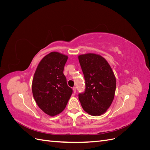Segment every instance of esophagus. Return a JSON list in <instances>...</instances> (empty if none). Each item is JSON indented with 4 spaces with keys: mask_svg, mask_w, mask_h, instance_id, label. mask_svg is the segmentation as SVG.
Returning a JSON list of instances; mask_svg holds the SVG:
<instances>
[{
    "mask_svg": "<svg viewBox=\"0 0 150 150\" xmlns=\"http://www.w3.org/2000/svg\"><path fill=\"white\" fill-rule=\"evenodd\" d=\"M73 91H74V93H76V87H74V88H73Z\"/></svg>",
    "mask_w": 150,
    "mask_h": 150,
    "instance_id": "1",
    "label": "esophagus"
}]
</instances>
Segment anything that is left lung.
I'll use <instances>...</instances> for the list:
<instances>
[{"mask_svg":"<svg viewBox=\"0 0 150 150\" xmlns=\"http://www.w3.org/2000/svg\"><path fill=\"white\" fill-rule=\"evenodd\" d=\"M78 59L86 86L84 92L79 94V100L89 115L100 116L114 99L116 87L114 72L105 59L98 54H82Z\"/></svg>","mask_w":150,"mask_h":150,"instance_id":"obj_1","label":"left lung"}]
</instances>
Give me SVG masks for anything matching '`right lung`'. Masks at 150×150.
Wrapping results in <instances>:
<instances>
[{
	"label": "right lung",
	"instance_id": "add662e5",
	"mask_svg": "<svg viewBox=\"0 0 150 150\" xmlns=\"http://www.w3.org/2000/svg\"><path fill=\"white\" fill-rule=\"evenodd\" d=\"M67 58L59 52H50L40 61L34 75V98L40 110L51 116L64 110L72 93L63 73Z\"/></svg>",
	"mask_w": 150,
	"mask_h": 150
}]
</instances>
